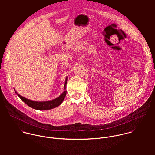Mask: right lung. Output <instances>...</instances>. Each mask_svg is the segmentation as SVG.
<instances>
[{"label": "right lung", "mask_w": 155, "mask_h": 155, "mask_svg": "<svg viewBox=\"0 0 155 155\" xmlns=\"http://www.w3.org/2000/svg\"><path fill=\"white\" fill-rule=\"evenodd\" d=\"M67 81V78L66 79L65 84L64 86V91L57 98L49 100V101H33L29 99H27L25 97H23L21 95H20L17 92V91L15 90V92L16 94L21 98V100L23 101L27 105H28L29 107L39 110H50L54 108H55L60 106L63 101L66 95Z\"/></svg>", "instance_id": "add662e5"}]
</instances>
